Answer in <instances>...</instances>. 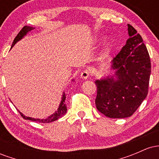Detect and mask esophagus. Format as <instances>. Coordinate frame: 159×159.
Wrapping results in <instances>:
<instances>
[{
    "label": "esophagus",
    "instance_id": "esophagus-1",
    "mask_svg": "<svg viewBox=\"0 0 159 159\" xmlns=\"http://www.w3.org/2000/svg\"><path fill=\"white\" fill-rule=\"evenodd\" d=\"M90 71H89L88 69H84V70H83L81 72V78H83V79H87V78L90 77Z\"/></svg>",
    "mask_w": 159,
    "mask_h": 159
}]
</instances>
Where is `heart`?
<instances>
[{
	"label": "heart",
	"mask_w": 159,
	"mask_h": 159,
	"mask_svg": "<svg viewBox=\"0 0 159 159\" xmlns=\"http://www.w3.org/2000/svg\"><path fill=\"white\" fill-rule=\"evenodd\" d=\"M109 51H110V48H109L108 45H105V46H104L102 51V55L103 57L107 56V54H108Z\"/></svg>",
	"instance_id": "obj_1"
}]
</instances>
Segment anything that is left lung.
<instances>
[{
	"instance_id": "left-lung-1",
	"label": "left lung",
	"mask_w": 159,
	"mask_h": 159,
	"mask_svg": "<svg viewBox=\"0 0 159 159\" xmlns=\"http://www.w3.org/2000/svg\"><path fill=\"white\" fill-rule=\"evenodd\" d=\"M129 39L114 59V75L96 80V108L110 118L129 117L148 94L150 58L137 30L128 24Z\"/></svg>"
}]
</instances>
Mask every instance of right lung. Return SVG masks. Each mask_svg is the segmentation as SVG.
I'll return each mask as SVG.
<instances>
[{"label":"right lung","mask_w":159,"mask_h":159,"mask_svg":"<svg viewBox=\"0 0 159 159\" xmlns=\"http://www.w3.org/2000/svg\"><path fill=\"white\" fill-rule=\"evenodd\" d=\"M34 28H35V27H33L30 26L24 27L23 28L20 30V32L18 34V35L16 36L15 39H14L13 43H12V47H13L14 45H15V44H16V43H18L19 40L23 39V38L25 37V36L27 35V33L31 31V30H34ZM12 47H11V48H12ZM73 81L74 80H72V81ZM65 101H66V93L63 92V95H62L61 101V103H60V105H59V107H58V109L54 113V114L51 115V116H49L48 117H47L46 119L40 120V119H36V118H33V117H29V116H25V115H24L21 112H20L19 111H19V114H21V116H22L25 120H31V121L39 122V123H51V122L55 121V120H58L59 118L62 117V116H63L66 114V111H67V108H66V103H65Z\"/></svg>","instance_id":"right-lung-1"}]
</instances>
